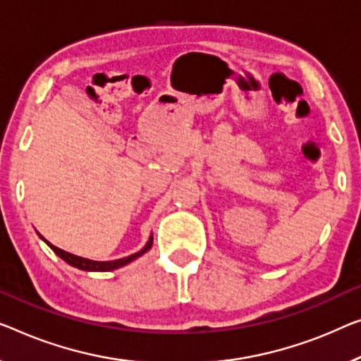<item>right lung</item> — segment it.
<instances>
[{
	"mask_svg": "<svg viewBox=\"0 0 361 361\" xmlns=\"http://www.w3.org/2000/svg\"><path fill=\"white\" fill-rule=\"evenodd\" d=\"M39 236L40 238L45 241V243L50 246V248L56 252L58 256L61 257L63 261H66L69 266H73V267H78V269H80V271H89V272H106V271H115V269H118V267H123V266H126V264H129V262L131 261H134V259H137L139 256H142L144 252L146 251H149L150 250V246H152V241H154V236L150 235V238H149V241L146 243V246H144V248L141 250V251H137V252H134V255H131V256H128V257H121V259H115V261H92V259H85V257H80V256H76V255H71V252H68V251H63V250H60V248H56V246H53L50 241H47L45 238H43V236L39 233Z\"/></svg>",
	"mask_w": 361,
	"mask_h": 361,
	"instance_id": "obj_1",
	"label": "right lung"
}]
</instances>
